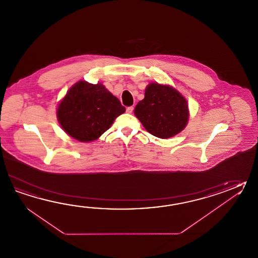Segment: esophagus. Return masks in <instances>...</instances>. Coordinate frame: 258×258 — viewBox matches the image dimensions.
Returning a JSON list of instances; mask_svg holds the SVG:
<instances>
[{
  "label": "esophagus",
  "mask_w": 258,
  "mask_h": 258,
  "mask_svg": "<svg viewBox=\"0 0 258 258\" xmlns=\"http://www.w3.org/2000/svg\"><path fill=\"white\" fill-rule=\"evenodd\" d=\"M133 109H134V107H133V106H128V107H126V113L132 114V112H133Z\"/></svg>",
  "instance_id": "1"
}]
</instances>
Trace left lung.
Wrapping results in <instances>:
<instances>
[{"instance_id":"1","label":"left lung","mask_w":258,"mask_h":258,"mask_svg":"<svg viewBox=\"0 0 258 258\" xmlns=\"http://www.w3.org/2000/svg\"><path fill=\"white\" fill-rule=\"evenodd\" d=\"M135 116L149 133L160 139L174 137L184 130L189 116L183 95L172 86L152 83L138 103Z\"/></svg>"}]
</instances>
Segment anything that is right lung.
I'll use <instances>...</instances> for the list:
<instances>
[{"label": "right lung", "instance_id": "right-lung-1", "mask_svg": "<svg viewBox=\"0 0 258 258\" xmlns=\"http://www.w3.org/2000/svg\"><path fill=\"white\" fill-rule=\"evenodd\" d=\"M126 111L102 84L79 81L58 104V123L69 136L82 142L97 140Z\"/></svg>", "mask_w": 258, "mask_h": 258}]
</instances>
